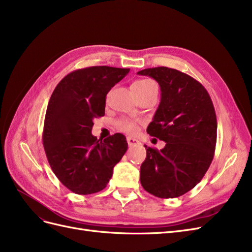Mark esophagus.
<instances>
[{"mask_svg":"<svg viewBox=\"0 0 252 252\" xmlns=\"http://www.w3.org/2000/svg\"><path fill=\"white\" fill-rule=\"evenodd\" d=\"M127 143H128L129 146H133V145L140 144V142L138 140L133 139V138H130V136H128V138H127Z\"/></svg>","mask_w":252,"mask_h":252,"instance_id":"obj_1","label":"esophagus"}]
</instances>
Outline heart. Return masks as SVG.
<instances>
[{"label": "heart", "instance_id": "obj_1", "mask_svg": "<svg viewBox=\"0 0 252 252\" xmlns=\"http://www.w3.org/2000/svg\"><path fill=\"white\" fill-rule=\"evenodd\" d=\"M155 87H157L156 83L149 79L138 80L132 84V89H138V90H147ZM117 127L119 130L123 132L134 133L136 131V128H138V124H136L135 121L130 119H121L117 122Z\"/></svg>", "mask_w": 252, "mask_h": 252}]
</instances>
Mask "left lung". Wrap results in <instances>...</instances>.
<instances>
[{"label": "left lung", "mask_w": 252, "mask_h": 252, "mask_svg": "<svg viewBox=\"0 0 252 252\" xmlns=\"http://www.w3.org/2000/svg\"><path fill=\"white\" fill-rule=\"evenodd\" d=\"M161 87V103L147 133L164 141L161 150L145 146L140 180L147 192L173 199L188 192L203 179L217 144V116L209 94L200 82L168 67L138 72Z\"/></svg>", "instance_id": "1"}]
</instances>
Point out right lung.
Listing matches in <instances>:
<instances>
[{"label": "right lung", "mask_w": 252, "mask_h": 252, "mask_svg": "<svg viewBox=\"0 0 252 252\" xmlns=\"http://www.w3.org/2000/svg\"><path fill=\"white\" fill-rule=\"evenodd\" d=\"M129 68L93 66L77 69L53 90L44 121L43 145L59 181L77 194L103 190L113 167L125 155V135L104 141L91 134L94 119L105 114L106 95L129 72Z\"/></svg>", "instance_id": "1"}]
</instances>
